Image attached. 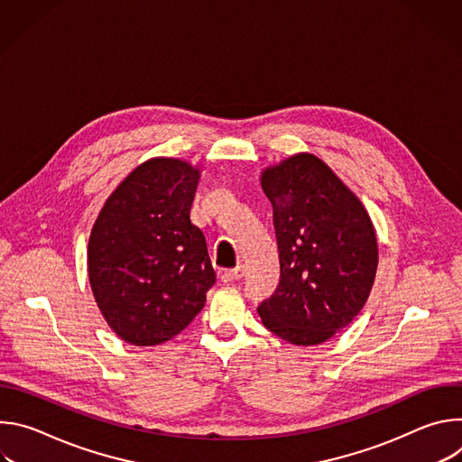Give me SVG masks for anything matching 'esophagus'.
Segmentation results:
<instances>
[{"mask_svg":"<svg viewBox=\"0 0 462 462\" xmlns=\"http://www.w3.org/2000/svg\"><path fill=\"white\" fill-rule=\"evenodd\" d=\"M241 276H243V267H241V265H237L236 269H228V271H225V273L221 274V282H223V283H232V282L239 280Z\"/></svg>","mask_w":462,"mask_h":462,"instance_id":"34e87169","label":"esophagus"}]
</instances>
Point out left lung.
Here are the masks:
<instances>
[{
  "label": "left lung",
  "instance_id": "8db88e82",
  "mask_svg": "<svg viewBox=\"0 0 462 462\" xmlns=\"http://www.w3.org/2000/svg\"><path fill=\"white\" fill-rule=\"evenodd\" d=\"M274 210L280 285L257 307L263 325L294 346H318L365 305L378 245L358 197L321 159L298 153L261 173Z\"/></svg>",
  "mask_w": 462,
  "mask_h": 462
}]
</instances>
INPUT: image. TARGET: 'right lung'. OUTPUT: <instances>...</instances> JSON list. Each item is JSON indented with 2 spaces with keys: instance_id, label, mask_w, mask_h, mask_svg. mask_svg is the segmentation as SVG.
<instances>
[{
  "instance_id": "obj_1",
  "label": "right lung",
  "mask_w": 462,
  "mask_h": 462,
  "mask_svg": "<svg viewBox=\"0 0 462 462\" xmlns=\"http://www.w3.org/2000/svg\"><path fill=\"white\" fill-rule=\"evenodd\" d=\"M199 170L157 157L109 195L91 230L88 271L107 325L127 344L159 346L205 307L216 273L189 208Z\"/></svg>"
}]
</instances>
